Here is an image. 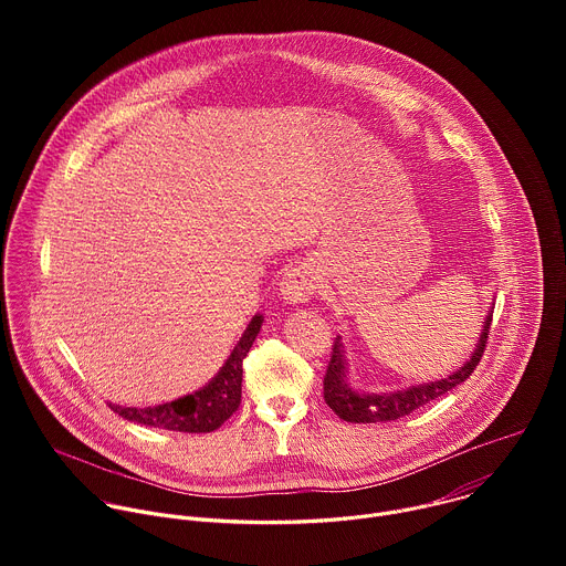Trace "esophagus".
I'll use <instances>...</instances> for the list:
<instances>
[{"instance_id": "1", "label": "esophagus", "mask_w": 566, "mask_h": 566, "mask_svg": "<svg viewBox=\"0 0 566 566\" xmlns=\"http://www.w3.org/2000/svg\"><path fill=\"white\" fill-rule=\"evenodd\" d=\"M317 284H315V277L308 269L304 266H297V269H291L282 282H280V291H282V297L289 302V304H302V302H308L315 293Z\"/></svg>"}]
</instances>
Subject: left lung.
<instances>
[{"mask_svg":"<svg viewBox=\"0 0 566 566\" xmlns=\"http://www.w3.org/2000/svg\"><path fill=\"white\" fill-rule=\"evenodd\" d=\"M493 317H486V325L481 329L476 349L472 352L470 360H465L463 367L452 371L448 378L426 382V385H412L408 389H398L389 394H360L354 391L347 385V363H345V349L340 338L334 343V352L329 358V367L325 374V400L327 406L347 423H378V421H396L412 415L415 410L423 408L426 402L443 396L446 391L461 385L479 365L483 349H486L489 329Z\"/></svg>","mask_w":566,"mask_h":566,"instance_id":"8db88e82","label":"left lung"}]
</instances>
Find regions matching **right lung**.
I'll return each mask as SVG.
<instances>
[{
  "instance_id": "add662e5",
  "label": "right lung",
  "mask_w": 566,
  "mask_h": 566,
  "mask_svg": "<svg viewBox=\"0 0 566 566\" xmlns=\"http://www.w3.org/2000/svg\"><path fill=\"white\" fill-rule=\"evenodd\" d=\"M262 329V315H255L251 325L247 327L244 336L232 349L226 365L219 369V374L199 391L188 394L184 398H177L172 402H164V406L154 408H109L134 423L172 430V432H212L217 430L226 419H230L239 402H241V365H244L247 354L251 352L258 334Z\"/></svg>"
}]
</instances>
